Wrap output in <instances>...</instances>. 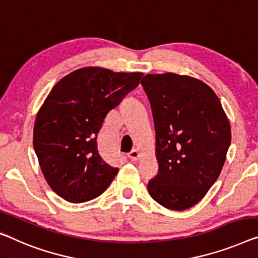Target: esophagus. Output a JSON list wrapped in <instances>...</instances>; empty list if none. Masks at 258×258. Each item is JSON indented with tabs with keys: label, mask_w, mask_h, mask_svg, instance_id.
<instances>
[{
	"label": "esophagus",
	"mask_w": 258,
	"mask_h": 258,
	"mask_svg": "<svg viewBox=\"0 0 258 258\" xmlns=\"http://www.w3.org/2000/svg\"><path fill=\"white\" fill-rule=\"evenodd\" d=\"M128 157L132 161H137L140 157V152L138 151V149H132V151L128 153Z\"/></svg>",
	"instance_id": "34e87169"
}]
</instances>
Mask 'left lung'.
<instances>
[{
    "mask_svg": "<svg viewBox=\"0 0 258 258\" xmlns=\"http://www.w3.org/2000/svg\"><path fill=\"white\" fill-rule=\"evenodd\" d=\"M141 84L151 102L159 162L148 192L169 210L190 209L220 175L232 138L229 121L218 96L197 79L148 74Z\"/></svg>",
    "mask_w": 258,
    "mask_h": 258,
    "instance_id": "1",
    "label": "left lung"
}]
</instances>
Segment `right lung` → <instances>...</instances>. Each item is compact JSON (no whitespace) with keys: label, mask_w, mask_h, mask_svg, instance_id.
<instances>
[{"label":"right lung","mask_w":258,"mask_h":258,"mask_svg":"<svg viewBox=\"0 0 258 258\" xmlns=\"http://www.w3.org/2000/svg\"><path fill=\"white\" fill-rule=\"evenodd\" d=\"M142 73L81 68L57 82L37 114L33 148L48 185L71 203L104 192L118 168L106 163L97 136L111 110L139 86Z\"/></svg>","instance_id":"1"}]
</instances>
